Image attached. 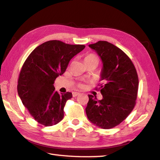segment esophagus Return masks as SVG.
<instances>
[{"label": "esophagus", "mask_w": 160, "mask_h": 160, "mask_svg": "<svg viewBox=\"0 0 160 160\" xmlns=\"http://www.w3.org/2000/svg\"><path fill=\"white\" fill-rule=\"evenodd\" d=\"M72 94H73V97H76V96H77L79 95V94H80V93H79V92H74L72 93Z\"/></svg>", "instance_id": "obj_1"}]
</instances>
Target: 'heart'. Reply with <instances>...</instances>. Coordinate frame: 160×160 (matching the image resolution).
Masks as SVG:
<instances>
[{
    "label": "heart",
    "instance_id": "heart-1",
    "mask_svg": "<svg viewBox=\"0 0 160 160\" xmlns=\"http://www.w3.org/2000/svg\"><path fill=\"white\" fill-rule=\"evenodd\" d=\"M98 59L97 58V57L96 55H93V54H90V55H88L87 56H86L85 58V60H88V59Z\"/></svg>",
    "mask_w": 160,
    "mask_h": 160
}]
</instances>
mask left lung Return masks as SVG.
I'll list each match as a JSON object with an SVG mask.
<instances>
[{
  "label": "left lung",
  "instance_id": "obj_1",
  "mask_svg": "<svg viewBox=\"0 0 160 160\" xmlns=\"http://www.w3.org/2000/svg\"><path fill=\"white\" fill-rule=\"evenodd\" d=\"M89 47L102 60L100 81L102 83L99 89L102 98L96 101L88 95L86 114L93 125L109 129L126 119L135 105L138 76L128 56L112 43L99 41Z\"/></svg>",
  "mask_w": 160,
  "mask_h": 160
}]
</instances>
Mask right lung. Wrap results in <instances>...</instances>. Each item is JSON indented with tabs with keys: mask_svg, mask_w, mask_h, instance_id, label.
Segmentation results:
<instances>
[{
	"mask_svg": "<svg viewBox=\"0 0 160 160\" xmlns=\"http://www.w3.org/2000/svg\"><path fill=\"white\" fill-rule=\"evenodd\" d=\"M84 48L51 40L37 46L25 61L18 80V94L40 124L51 126L63 119L66 102L72 93L59 94L53 84L64 73L71 59Z\"/></svg>",
	"mask_w": 160,
	"mask_h": 160,
	"instance_id": "add662e5",
	"label": "right lung"
}]
</instances>
